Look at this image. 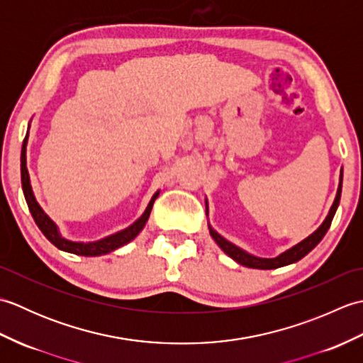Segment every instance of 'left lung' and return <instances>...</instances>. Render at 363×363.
I'll return each mask as SVG.
<instances>
[{
    "label": "left lung",
    "instance_id": "8db88e82",
    "mask_svg": "<svg viewBox=\"0 0 363 363\" xmlns=\"http://www.w3.org/2000/svg\"><path fill=\"white\" fill-rule=\"evenodd\" d=\"M342 177L343 176H340V184H338L335 201H334L333 207H330V211H329V215L326 217V220L323 221V225L317 230H315L312 235L307 237L306 240L298 243L296 246H293L291 250L282 252L279 257H274V259H257V257H252V256H250V254H246L245 251H242L240 248H237L235 245L228 242L226 238H223L220 234H217L212 229H211V235H212L213 240L218 243L220 248L225 251L229 257H233L235 262H238V264H240V265L250 267V268H260V269H273V268H279V267H284V265H290V264H293V262H298L299 259H303L306 254H309L315 248V246H317L321 242V238L326 235L328 229L330 226V223H333V218H334V215H335L338 203H340L342 181H343Z\"/></svg>",
    "mask_w": 363,
    "mask_h": 363
}]
</instances>
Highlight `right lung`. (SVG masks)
Masks as SVG:
<instances>
[{"label": "right lung", "mask_w": 363, "mask_h": 363, "mask_svg": "<svg viewBox=\"0 0 363 363\" xmlns=\"http://www.w3.org/2000/svg\"><path fill=\"white\" fill-rule=\"evenodd\" d=\"M26 143H28V134L25 137V140H23V146H21V187H23V194H25L29 212H30V215H33L35 225L38 226V229L42 230L43 235L48 238V240L54 246H57L59 250L67 251V252L79 254V256H101V254H107V252L120 248V246H123V245H126L128 242L133 240V238L143 229L145 223L148 221V217H150L152 204H154V199L157 198L159 191L152 196V199L150 201L148 207H146V211H145L142 217L138 218L134 223V225H130L125 230H121V233L109 235V237L103 238V240L94 242V243H74V242H68V240H65V238L60 237L59 233H57L56 225H54V223L48 217H46V213L42 211V207L37 204L34 194H33V189H30L29 174H28V168H26Z\"/></svg>", "instance_id": "obj_1"}]
</instances>
